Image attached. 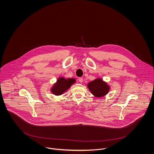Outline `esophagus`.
Wrapping results in <instances>:
<instances>
[{
  "label": "esophagus",
  "instance_id": "obj_1",
  "mask_svg": "<svg viewBox=\"0 0 154 154\" xmlns=\"http://www.w3.org/2000/svg\"><path fill=\"white\" fill-rule=\"evenodd\" d=\"M79 81L80 82V83H82L83 82V79L82 77H79Z\"/></svg>",
  "mask_w": 154,
  "mask_h": 154
}]
</instances>
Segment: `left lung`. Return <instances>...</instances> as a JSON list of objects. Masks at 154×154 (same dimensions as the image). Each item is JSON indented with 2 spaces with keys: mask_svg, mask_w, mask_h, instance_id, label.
Returning <instances> with one entry per match:
<instances>
[{
  "mask_svg": "<svg viewBox=\"0 0 154 154\" xmlns=\"http://www.w3.org/2000/svg\"><path fill=\"white\" fill-rule=\"evenodd\" d=\"M88 88L96 97H103L108 93L110 87L101 79H97L88 84Z\"/></svg>",
  "mask_w": 154,
  "mask_h": 154,
  "instance_id": "1",
  "label": "left lung"
}]
</instances>
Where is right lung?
<instances>
[{"instance_id": "add662e5", "label": "right lung", "mask_w": 154, "mask_h": 154, "mask_svg": "<svg viewBox=\"0 0 154 154\" xmlns=\"http://www.w3.org/2000/svg\"><path fill=\"white\" fill-rule=\"evenodd\" d=\"M75 82V80L74 79H65L64 77H60L52 87L51 91L56 95H60L66 92L71 85Z\"/></svg>"}]
</instances>
